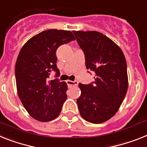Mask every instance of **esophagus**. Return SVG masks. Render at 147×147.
<instances>
[{"mask_svg": "<svg viewBox=\"0 0 147 147\" xmlns=\"http://www.w3.org/2000/svg\"><path fill=\"white\" fill-rule=\"evenodd\" d=\"M66 84L69 87H72V86H77L78 84V82L77 81H69V80H68L66 81Z\"/></svg>", "mask_w": 147, "mask_h": 147, "instance_id": "obj_1", "label": "esophagus"}]
</instances>
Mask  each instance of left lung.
Here are the masks:
<instances>
[{
	"mask_svg": "<svg viewBox=\"0 0 147 147\" xmlns=\"http://www.w3.org/2000/svg\"><path fill=\"white\" fill-rule=\"evenodd\" d=\"M85 56L87 69L94 71L95 81L79 84L77 98L81 116L98 124L115 115L128 90L127 64L123 51L111 39L97 31H73Z\"/></svg>",
	"mask_w": 147,
	"mask_h": 147,
	"instance_id": "obj_1",
	"label": "left lung"
}]
</instances>
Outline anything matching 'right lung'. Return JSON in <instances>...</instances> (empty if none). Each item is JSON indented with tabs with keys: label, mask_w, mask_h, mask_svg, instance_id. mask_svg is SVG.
Returning a JSON list of instances; mask_svg holds the SVG:
<instances>
[{
	"label": "right lung",
	"mask_w": 147,
	"mask_h": 147,
	"mask_svg": "<svg viewBox=\"0 0 147 147\" xmlns=\"http://www.w3.org/2000/svg\"><path fill=\"white\" fill-rule=\"evenodd\" d=\"M75 39L70 30H47L30 38L19 52L15 68L18 97L38 121H51L61 111L67 98V84L57 78H49L51 71H56L57 77L60 76L57 49Z\"/></svg>",
	"instance_id": "right-lung-1"
}]
</instances>
